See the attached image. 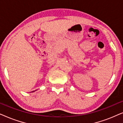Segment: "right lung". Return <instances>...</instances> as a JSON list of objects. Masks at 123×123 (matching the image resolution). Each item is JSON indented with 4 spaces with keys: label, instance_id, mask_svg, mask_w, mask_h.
I'll return each mask as SVG.
<instances>
[{
    "label": "right lung",
    "instance_id": "obj_1",
    "mask_svg": "<svg viewBox=\"0 0 123 123\" xmlns=\"http://www.w3.org/2000/svg\"><path fill=\"white\" fill-rule=\"evenodd\" d=\"M35 91H36V90H35ZM34 92V91H32V92Z\"/></svg>",
    "mask_w": 123,
    "mask_h": 123
}]
</instances>
